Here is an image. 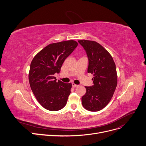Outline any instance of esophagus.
I'll list each match as a JSON object with an SVG mask.
<instances>
[{"label": "esophagus", "instance_id": "34e87169", "mask_svg": "<svg viewBox=\"0 0 146 146\" xmlns=\"http://www.w3.org/2000/svg\"><path fill=\"white\" fill-rule=\"evenodd\" d=\"M78 86H79V85H77V84H76L74 83H72V87H78Z\"/></svg>", "mask_w": 146, "mask_h": 146}]
</instances>
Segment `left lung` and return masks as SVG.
<instances>
[{
  "label": "left lung",
  "mask_w": 146,
  "mask_h": 146,
  "mask_svg": "<svg viewBox=\"0 0 146 146\" xmlns=\"http://www.w3.org/2000/svg\"><path fill=\"white\" fill-rule=\"evenodd\" d=\"M89 59L87 72L93 74V85L85 86L82 98L83 108L89 111H99L108 104L117 84L115 64L109 52L98 42L80 40Z\"/></svg>",
  "instance_id": "obj_1"
}]
</instances>
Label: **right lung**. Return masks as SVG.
Returning <instances> with one entry per match:
<instances>
[{
  "instance_id": "right-lung-1",
  "label": "right lung",
  "mask_w": 146,
  "mask_h": 146,
  "mask_svg": "<svg viewBox=\"0 0 146 146\" xmlns=\"http://www.w3.org/2000/svg\"><path fill=\"white\" fill-rule=\"evenodd\" d=\"M77 45L78 43L73 40L50 44L31 62L29 84L38 102L48 110H59L67 103L72 83L57 81L54 74L60 73L64 61Z\"/></svg>"
}]
</instances>
